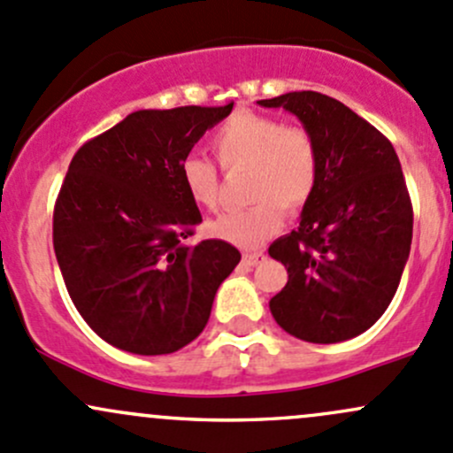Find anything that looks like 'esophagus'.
Segmentation results:
<instances>
[{"mask_svg":"<svg viewBox=\"0 0 453 453\" xmlns=\"http://www.w3.org/2000/svg\"><path fill=\"white\" fill-rule=\"evenodd\" d=\"M265 260V254L263 251H256V254H245L242 256V263H245L247 266H256L260 265Z\"/></svg>","mask_w":453,"mask_h":453,"instance_id":"34e87169","label":"esophagus"}]
</instances>
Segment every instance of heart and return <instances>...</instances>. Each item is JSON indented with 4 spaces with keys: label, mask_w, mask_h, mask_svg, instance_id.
<instances>
[{
    "label": "heart",
    "mask_w": 453,
    "mask_h": 453,
    "mask_svg": "<svg viewBox=\"0 0 453 453\" xmlns=\"http://www.w3.org/2000/svg\"><path fill=\"white\" fill-rule=\"evenodd\" d=\"M211 147L223 169H245L251 206L219 214L211 234L241 250H256L280 232L284 211L295 214L311 202L319 182V147L306 127L284 126L266 114L239 111L214 130ZM180 180L197 206L214 208L221 175L203 156H187Z\"/></svg>",
    "instance_id": "b5f03b06"
}]
</instances>
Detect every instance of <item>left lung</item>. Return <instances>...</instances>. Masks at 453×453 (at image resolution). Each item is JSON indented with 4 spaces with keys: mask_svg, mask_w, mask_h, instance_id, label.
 I'll list each match as a JSON object with an SVG mask.
<instances>
[{
    "mask_svg": "<svg viewBox=\"0 0 453 453\" xmlns=\"http://www.w3.org/2000/svg\"><path fill=\"white\" fill-rule=\"evenodd\" d=\"M293 112L319 147V182L297 230L269 247L288 271L269 308L306 342L369 330L402 280L412 242V202L387 136L339 99L314 90L260 99Z\"/></svg>",
    "mask_w": 453,
    "mask_h": 453,
    "instance_id": "obj_1",
    "label": "left lung"
}]
</instances>
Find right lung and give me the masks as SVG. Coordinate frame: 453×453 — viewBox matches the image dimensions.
Here are the masks:
<instances>
[{
  "label": "right lung",
  "instance_id": "1",
  "mask_svg": "<svg viewBox=\"0 0 453 453\" xmlns=\"http://www.w3.org/2000/svg\"><path fill=\"white\" fill-rule=\"evenodd\" d=\"M232 106L132 112L71 160L54 206L56 258L78 312L119 349H182L239 265L230 242H184L202 212L180 180L195 142Z\"/></svg>",
  "mask_w": 453,
  "mask_h": 453
}]
</instances>
